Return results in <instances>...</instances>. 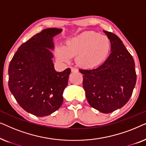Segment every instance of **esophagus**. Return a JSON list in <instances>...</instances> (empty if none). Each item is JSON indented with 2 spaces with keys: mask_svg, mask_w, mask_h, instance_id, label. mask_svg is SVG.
Listing matches in <instances>:
<instances>
[{
  "mask_svg": "<svg viewBox=\"0 0 146 146\" xmlns=\"http://www.w3.org/2000/svg\"><path fill=\"white\" fill-rule=\"evenodd\" d=\"M71 71H72V72H78V69L76 68L72 67L71 68Z\"/></svg>",
  "mask_w": 146,
  "mask_h": 146,
  "instance_id": "obj_1",
  "label": "esophagus"
}]
</instances>
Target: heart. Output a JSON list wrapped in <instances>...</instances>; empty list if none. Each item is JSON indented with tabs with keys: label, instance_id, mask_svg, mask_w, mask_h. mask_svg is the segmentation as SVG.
Listing matches in <instances>:
<instances>
[{
	"label": "heart",
	"instance_id": "obj_1",
	"mask_svg": "<svg viewBox=\"0 0 146 146\" xmlns=\"http://www.w3.org/2000/svg\"><path fill=\"white\" fill-rule=\"evenodd\" d=\"M111 48V41L107 36L95 31H86L69 40L65 47H56V55L62 62H68L72 57L76 56L78 66L91 69L106 61Z\"/></svg>",
	"mask_w": 146,
	"mask_h": 146
}]
</instances>
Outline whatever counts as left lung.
Wrapping results in <instances>:
<instances>
[{
  "instance_id": "1",
  "label": "left lung",
  "mask_w": 146,
  "mask_h": 146,
  "mask_svg": "<svg viewBox=\"0 0 146 146\" xmlns=\"http://www.w3.org/2000/svg\"><path fill=\"white\" fill-rule=\"evenodd\" d=\"M111 41V52L97 68L80 69L89 104L102 113L121 108L129 101L136 83L135 62L115 34L104 31Z\"/></svg>"
}]
</instances>
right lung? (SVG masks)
<instances>
[{"label":"right lung","mask_w":146,"mask_h":146,"mask_svg":"<svg viewBox=\"0 0 146 146\" xmlns=\"http://www.w3.org/2000/svg\"><path fill=\"white\" fill-rule=\"evenodd\" d=\"M62 29H47L21 45L9 67V87L21 108L38 117L48 115L63 102L70 69L54 70L52 37Z\"/></svg>","instance_id":"add662e5"}]
</instances>
